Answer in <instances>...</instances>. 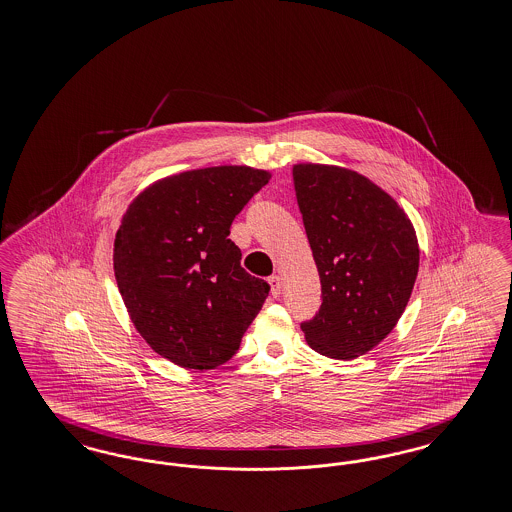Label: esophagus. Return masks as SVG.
Wrapping results in <instances>:
<instances>
[{"instance_id": "34e87169", "label": "esophagus", "mask_w": 512, "mask_h": 512, "mask_svg": "<svg viewBox=\"0 0 512 512\" xmlns=\"http://www.w3.org/2000/svg\"><path fill=\"white\" fill-rule=\"evenodd\" d=\"M268 284H270V293H272V297H280V291H282L280 276H270V278H268Z\"/></svg>"}]
</instances>
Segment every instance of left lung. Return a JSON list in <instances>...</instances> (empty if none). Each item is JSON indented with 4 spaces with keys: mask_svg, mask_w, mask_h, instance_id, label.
<instances>
[{
    "mask_svg": "<svg viewBox=\"0 0 512 512\" xmlns=\"http://www.w3.org/2000/svg\"><path fill=\"white\" fill-rule=\"evenodd\" d=\"M293 183L322 284L320 310L301 329L312 350L358 358L408 307L419 270L415 228L394 198L352 169L297 164Z\"/></svg>",
    "mask_w": 512,
    "mask_h": 512,
    "instance_id": "obj_1",
    "label": "left lung"
}]
</instances>
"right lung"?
<instances>
[{
    "label": "right lung",
    "instance_id": "1",
    "mask_svg": "<svg viewBox=\"0 0 512 512\" xmlns=\"http://www.w3.org/2000/svg\"><path fill=\"white\" fill-rule=\"evenodd\" d=\"M270 181L265 169L219 165L146 186L123 213L114 274L135 329L186 369L228 362L270 286L240 265L234 217Z\"/></svg>",
    "mask_w": 512,
    "mask_h": 512
}]
</instances>
